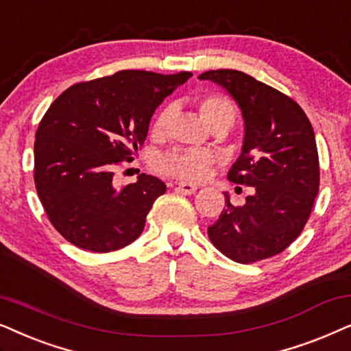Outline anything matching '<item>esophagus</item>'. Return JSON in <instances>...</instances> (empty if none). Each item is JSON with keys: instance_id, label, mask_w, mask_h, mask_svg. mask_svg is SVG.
I'll list each match as a JSON object with an SVG mask.
<instances>
[{"instance_id": "1", "label": "esophagus", "mask_w": 351, "mask_h": 351, "mask_svg": "<svg viewBox=\"0 0 351 351\" xmlns=\"http://www.w3.org/2000/svg\"><path fill=\"white\" fill-rule=\"evenodd\" d=\"M176 191L181 194H194L195 191H197V186L191 183H183V181H181V183L176 184Z\"/></svg>"}]
</instances>
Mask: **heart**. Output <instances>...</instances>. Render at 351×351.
Masks as SVG:
<instances>
[{"label":"heart","instance_id":"b5f03b06","mask_svg":"<svg viewBox=\"0 0 351 351\" xmlns=\"http://www.w3.org/2000/svg\"><path fill=\"white\" fill-rule=\"evenodd\" d=\"M199 114L210 128L213 125L226 123L231 125L234 120V107L226 97L219 95H208L200 97L197 102ZM170 112L168 109L162 110L154 120L152 130L156 133H162L167 127ZM213 163V156L207 151H186V149H176L162 156L157 160V168L165 175L175 176V178L184 181H200L207 176L208 168Z\"/></svg>","mask_w":351,"mask_h":351}]
</instances>
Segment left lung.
Masks as SVG:
<instances>
[{
    "label": "left lung",
    "instance_id": "obj_1",
    "mask_svg": "<svg viewBox=\"0 0 351 351\" xmlns=\"http://www.w3.org/2000/svg\"><path fill=\"white\" fill-rule=\"evenodd\" d=\"M230 93L244 117V144L228 180L252 186L245 204L228 194L219 218L208 226L212 244L237 263L281 254L300 236L319 189L315 132L300 106L239 70L199 75Z\"/></svg>",
    "mask_w": 351,
    "mask_h": 351
}]
</instances>
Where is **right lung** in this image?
<instances>
[{"instance_id": "obj_1", "label": "right lung", "mask_w": 351, "mask_h": 351, "mask_svg": "<svg viewBox=\"0 0 351 351\" xmlns=\"http://www.w3.org/2000/svg\"><path fill=\"white\" fill-rule=\"evenodd\" d=\"M193 77L121 70L75 83L46 110L35 134L34 178L56 231L83 250H119L136 241L167 186L141 173L117 188L115 168L147 136L158 104Z\"/></svg>"}]
</instances>
